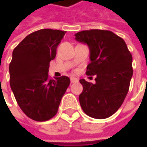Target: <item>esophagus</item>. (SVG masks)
Instances as JSON below:
<instances>
[{"label": "esophagus", "instance_id": "esophagus-1", "mask_svg": "<svg viewBox=\"0 0 147 147\" xmlns=\"http://www.w3.org/2000/svg\"><path fill=\"white\" fill-rule=\"evenodd\" d=\"M71 83L78 82V79H77V78H76V77H71Z\"/></svg>", "mask_w": 147, "mask_h": 147}]
</instances>
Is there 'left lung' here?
<instances>
[{"instance_id": "left-lung-1", "label": "left lung", "mask_w": 147, "mask_h": 147, "mask_svg": "<svg viewBox=\"0 0 147 147\" xmlns=\"http://www.w3.org/2000/svg\"><path fill=\"white\" fill-rule=\"evenodd\" d=\"M75 36L77 42L89 47L91 62L86 74L95 76L96 82L80 80L83 88L79 95L81 107L93 118H107L120 108L129 92L132 54L123 39L110 30H82Z\"/></svg>"}]
</instances>
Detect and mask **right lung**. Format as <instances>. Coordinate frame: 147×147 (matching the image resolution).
I'll list each match as a JSON object with an SVG mask.
<instances>
[{
	"label": "right lung",
	"mask_w": 147,
	"mask_h": 147,
	"mask_svg": "<svg viewBox=\"0 0 147 147\" xmlns=\"http://www.w3.org/2000/svg\"><path fill=\"white\" fill-rule=\"evenodd\" d=\"M65 31L43 29L28 35L13 52L9 65L10 86L18 105L32 120L53 117L70 85L68 76L50 79L49 63Z\"/></svg>",
	"instance_id": "obj_1"
}]
</instances>
